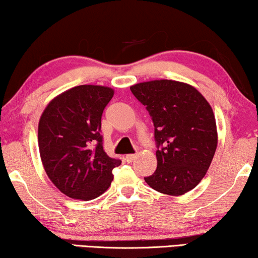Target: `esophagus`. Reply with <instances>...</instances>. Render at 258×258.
<instances>
[{"instance_id": "obj_1", "label": "esophagus", "mask_w": 258, "mask_h": 258, "mask_svg": "<svg viewBox=\"0 0 258 258\" xmlns=\"http://www.w3.org/2000/svg\"><path fill=\"white\" fill-rule=\"evenodd\" d=\"M135 158H136V155H134V154H129V155H126V156H125L126 162H133L134 160H135Z\"/></svg>"}]
</instances>
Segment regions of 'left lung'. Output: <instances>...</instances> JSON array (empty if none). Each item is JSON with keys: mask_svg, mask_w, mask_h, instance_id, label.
I'll list each match as a JSON object with an SVG mask.
<instances>
[{"mask_svg": "<svg viewBox=\"0 0 258 258\" xmlns=\"http://www.w3.org/2000/svg\"><path fill=\"white\" fill-rule=\"evenodd\" d=\"M130 90L153 118L157 168L148 185L161 194L179 196L206 176L217 148L216 119L196 88L171 80L134 84Z\"/></svg>", "mask_w": 258, "mask_h": 258, "instance_id": "obj_1", "label": "left lung"}]
</instances>
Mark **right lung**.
Masks as SVG:
<instances>
[{
  "label": "right lung",
  "mask_w": 258,
  "mask_h": 258,
  "mask_svg": "<svg viewBox=\"0 0 258 258\" xmlns=\"http://www.w3.org/2000/svg\"><path fill=\"white\" fill-rule=\"evenodd\" d=\"M114 96L104 86H77L49 102L38 122V149L48 177L70 199L90 201L111 184L121 160L102 146L101 118Z\"/></svg>",
  "instance_id": "add662e5"
}]
</instances>
